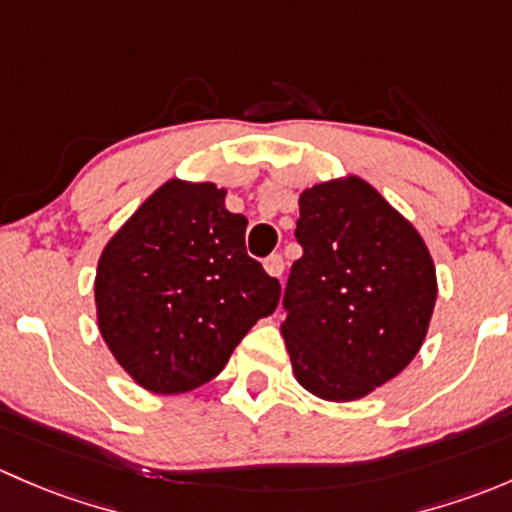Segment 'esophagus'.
Wrapping results in <instances>:
<instances>
[{
	"mask_svg": "<svg viewBox=\"0 0 512 512\" xmlns=\"http://www.w3.org/2000/svg\"><path fill=\"white\" fill-rule=\"evenodd\" d=\"M283 266H286V263H283V256L281 254H271L266 258V261H263V268H266L268 273H271L273 278H281L283 276Z\"/></svg>",
	"mask_w": 512,
	"mask_h": 512,
	"instance_id": "34e87169",
	"label": "esophagus"
}]
</instances>
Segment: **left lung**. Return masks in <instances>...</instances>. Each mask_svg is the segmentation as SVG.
<instances>
[{"label": "left lung", "mask_w": 512, "mask_h": 512, "mask_svg": "<svg viewBox=\"0 0 512 512\" xmlns=\"http://www.w3.org/2000/svg\"><path fill=\"white\" fill-rule=\"evenodd\" d=\"M298 207L303 256L281 323L293 374L328 402L362 399L419 352L436 303L434 261L412 221L355 175L305 189Z\"/></svg>", "instance_id": "1"}]
</instances>
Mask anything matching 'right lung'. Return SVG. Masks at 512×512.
Segmentation results:
<instances>
[{
	"label": "right lung",
	"mask_w": 512,
	"mask_h": 512,
	"mask_svg": "<svg viewBox=\"0 0 512 512\" xmlns=\"http://www.w3.org/2000/svg\"><path fill=\"white\" fill-rule=\"evenodd\" d=\"M224 197L212 182L170 179L100 254V335L147 392L207 384L281 300V283L246 254L249 221Z\"/></svg>",
	"instance_id": "right-lung-1"
}]
</instances>
